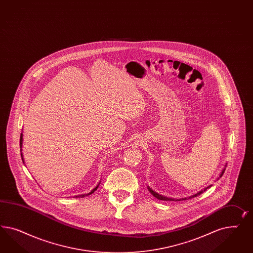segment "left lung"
<instances>
[{
    "instance_id": "1",
    "label": "left lung",
    "mask_w": 253,
    "mask_h": 253,
    "mask_svg": "<svg viewBox=\"0 0 253 253\" xmlns=\"http://www.w3.org/2000/svg\"><path fill=\"white\" fill-rule=\"evenodd\" d=\"M225 168H226V165H225V167L222 169V172L220 173V175L218 177V179L217 180H219L221 177L222 176V174H223V172H224V170H225ZM211 186H212V184H210L208 187H205L204 189H202V190H200V191L198 192L197 194H195V195H193V196H190V197H188V198H184V199H170V198H167V197H164V196H162V195H160L159 193H157V192L153 191L148 185H147V189H148V191L150 192L152 195H153L154 197L156 198V199H161V200H165V201H180V200H185V199H193V198H196V197H198L199 195H200L201 193H203L204 191H206L208 188H210Z\"/></svg>"
}]
</instances>
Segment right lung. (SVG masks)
Here are the masks:
<instances>
[{
	"label": "right lung",
	"mask_w": 253,
	"mask_h": 253,
	"mask_svg": "<svg viewBox=\"0 0 253 253\" xmlns=\"http://www.w3.org/2000/svg\"><path fill=\"white\" fill-rule=\"evenodd\" d=\"M22 145H23V132L21 133V135H20V151H21V158H22V161H23L24 163H25V161H24L23 158V154H22ZM99 184H97L93 189H92V191L90 192V193H88V194H84V195H80V196H75L74 198H76V199H79V198H84L85 196H89V195H91L92 194L93 192L95 191L97 188H98V186H99Z\"/></svg>",
	"instance_id": "add662e5"
}]
</instances>
